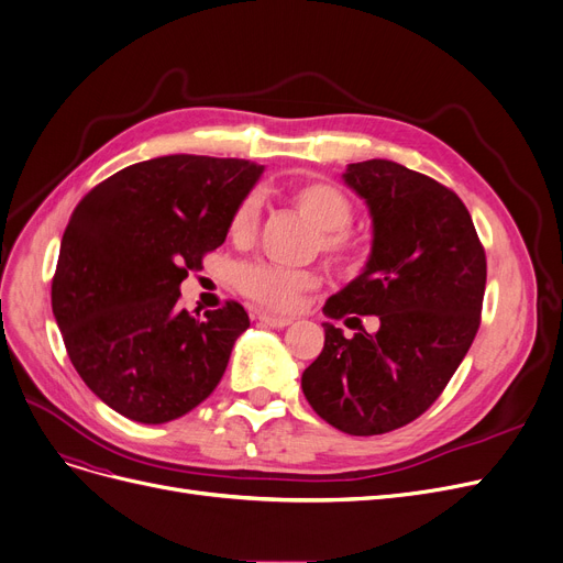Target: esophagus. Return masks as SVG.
Wrapping results in <instances>:
<instances>
[{"label": "esophagus", "instance_id": "obj_1", "mask_svg": "<svg viewBox=\"0 0 563 563\" xmlns=\"http://www.w3.org/2000/svg\"><path fill=\"white\" fill-rule=\"evenodd\" d=\"M260 322L266 324V327H274V329H285V327L291 324V317H278V314L262 312V314H260Z\"/></svg>", "mask_w": 563, "mask_h": 563}]
</instances>
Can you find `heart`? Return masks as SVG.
<instances>
[{"instance_id":"obj_1","label":"heart","mask_w":563,"mask_h":563,"mask_svg":"<svg viewBox=\"0 0 563 563\" xmlns=\"http://www.w3.org/2000/svg\"><path fill=\"white\" fill-rule=\"evenodd\" d=\"M289 205L317 230L314 246L333 264L356 268L365 257V241L347 225L352 223V200L329 181H301L287 192ZM260 205L255 195L243 198L230 216V236L236 243H251L257 232ZM236 287L249 299L272 308L291 310L301 295L320 287V274L312 268H285L278 264L255 262L236 272Z\"/></svg>"}]
</instances>
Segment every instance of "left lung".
<instances>
[{"label":"left lung","mask_w":563,"mask_h":563,"mask_svg":"<svg viewBox=\"0 0 563 563\" xmlns=\"http://www.w3.org/2000/svg\"><path fill=\"white\" fill-rule=\"evenodd\" d=\"M342 181L368 205L373 249L324 314H377L379 329L345 338L324 322V350L303 371L301 388L327 423L371 437L419 419L470 352L485 251L467 207L421 173L373 158L347 165Z\"/></svg>","instance_id":"8db88e82"}]
</instances>
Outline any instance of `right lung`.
Wrapping results in <instances>:
<instances>
[{
	"mask_svg": "<svg viewBox=\"0 0 563 563\" xmlns=\"http://www.w3.org/2000/svg\"><path fill=\"white\" fill-rule=\"evenodd\" d=\"M262 169L241 158L161 156L119 169L73 211L53 312L73 368L121 417L175 421L221 382L249 312L228 301L192 317L179 308V285L225 241Z\"/></svg>",
	"mask_w": 563,
	"mask_h": 563,
	"instance_id": "1",
	"label": "right lung"
}]
</instances>
